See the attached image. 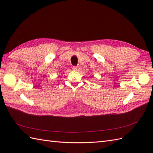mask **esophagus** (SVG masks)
Masks as SVG:
<instances>
[{"label": "esophagus", "instance_id": "esophagus-1", "mask_svg": "<svg viewBox=\"0 0 153 153\" xmlns=\"http://www.w3.org/2000/svg\"><path fill=\"white\" fill-rule=\"evenodd\" d=\"M73 70L75 71H78L80 70V66H75L73 67Z\"/></svg>", "mask_w": 153, "mask_h": 153}]
</instances>
